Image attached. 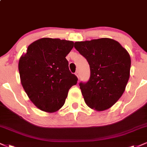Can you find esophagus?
I'll return each mask as SVG.
<instances>
[{
  "instance_id": "1",
  "label": "esophagus",
  "mask_w": 147,
  "mask_h": 147,
  "mask_svg": "<svg viewBox=\"0 0 147 147\" xmlns=\"http://www.w3.org/2000/svg\"><path fill=\"white\" fill-rule=\"evenodd\" d=\"M75 75H76V76H77V78L79 79V71L76 72H75Z\"/></svg>"
}]
</instances>
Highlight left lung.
Wrapping results in <instances>:
<instances>
[{
	"instance_id": "1",
	"label": "left lung",
	"mask_w": 147,
	"mask_h": 147,
	"mask_svg": "<svg viewBox=\"0 0 147 147\" xmlns=\"http://www.w3.org/2000/svg\"><path fill=\"white\" fill-rule=\"evenodd\" d=\"M74 46L90 65L89 80L79 83L86 104L97 111L109 109L124 93L129 81V52L120 43L109 38L77 41Z\"/></svg>"
}]
</instances>
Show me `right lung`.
<instances>
[{"mask_svg": "<svg viewBox=\"0 0 147 147\" xmlns=\"http://www.w3.org/2000/svg\"><path fill=\"white\" fill-rule=\"evenodd\" d=\"M74 42L42 38L31 43L18 61L23 88L40 110L54 113L63 106L69 89L77 83L65 57Z\"/></svg>", "mask_w": 147, "mask_h": 147, "instance_id": "right-lung-1", "label": "right lung"}]
</instances>
